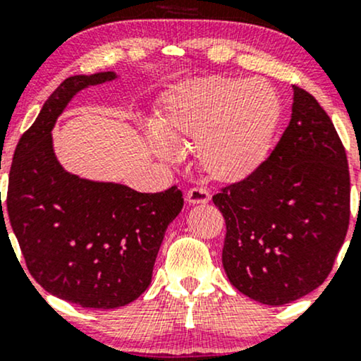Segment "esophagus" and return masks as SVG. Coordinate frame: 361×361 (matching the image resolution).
Segmentation results:
<instances>
[{
  "label": "esophagus",
  "mask_w": 361,
  "mask_h": 361,
  "mask_svg": "<svg viewBox=\"0 0 361 361\" xmlns=\"http://www.w3.org/2000/svg\"><path fill=\"white\" fill-rule=\"evenodd\" d=\"M186 202L190 205H204L210 202V193L205 188H192L186 193Z\"/></svg>",
  "instance_id": "esophagus-1"
}]
</instances>
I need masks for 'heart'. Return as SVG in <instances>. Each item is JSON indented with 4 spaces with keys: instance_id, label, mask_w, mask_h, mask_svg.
I'll list each match as a JSON object with an SVG mask.
<instances>
[{
    "instance_id": "b5f03b06",
    "label": "heart",
    "mask_w": 361,
    "mask_h": 361,
    "mask_svg": "<svg viewBox=\"0 0 361 361\" xmlns=\"http://www.w3.org/2000/svg\"><path fill=\"white\" fill-rule=\"evenodd\" d=\"M276 91L261 80L210 76L169 91L154 120L152 149L173 159L197 146L202 171L219 183H239L258 171L280 122Z\"/></svg>"
}]
</instances>
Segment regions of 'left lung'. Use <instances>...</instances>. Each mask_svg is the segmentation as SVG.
Segmentation results:
<instances>
[{"label": "left lung", "mask_w": 361, "mask_h": 361, "mask_svg": "<svg viewBox=\"0 0 361 361\" xmlns=\"http://www.w3.org/2000/svg\"><path fill=\"white\" fill-rule=\"evenodd\" d=\"M214 204L227 226L224 270L244 295L283 305L327 279L350 224V173L336 128L312 94L293 86L276 147Z\"/></svg>", "instance_id": "1"}]
</instances>
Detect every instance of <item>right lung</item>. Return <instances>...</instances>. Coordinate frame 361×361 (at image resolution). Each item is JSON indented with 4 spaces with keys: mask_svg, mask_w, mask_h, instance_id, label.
Wrapping results in <instances>:
<instances>
[{
    "mask_svg": "<svg viewBox=\"0 0 361 361\" xmlns=\"http://www.w3.org/2000/svg\"><path fill=\"white\" fill-rule=\"evenodd\" d=\"M117 78L114 71L78 74L54 90L18 140L5 204L37 283L86 309H117L146 292L164 233L183 209L176 186L139 193L73 175L57 159L52 128L68 103Z\"/></svg>",
    "mask_w": 361,
    "mask_h": 361,
    "instance_id": "add662e5",
    "label": "right lung"
}]
</instances>
